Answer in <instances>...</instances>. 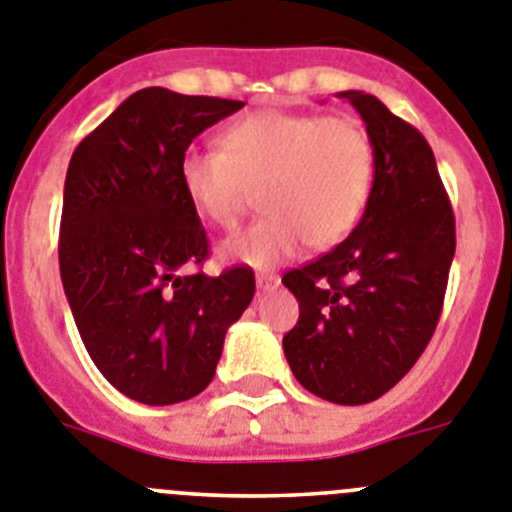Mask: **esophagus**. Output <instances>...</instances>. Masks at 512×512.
<instances>
[{
	"label": "esophagus",
	"instance_id": "obj_1",
	"mask_svg": "<svg viewBox=\"0 0 512 512\" xmlns=\"http://www.w3.org/2000/svg\"><path fill=\"white\" fill-rule=\"evenodd\" d=\"M279 276L276 274H259L256 276V287H259V292H271V289L279 287Z\"/></svg>",
	"mask_w": 512,
	"mask_h": 512
}]
</instances>
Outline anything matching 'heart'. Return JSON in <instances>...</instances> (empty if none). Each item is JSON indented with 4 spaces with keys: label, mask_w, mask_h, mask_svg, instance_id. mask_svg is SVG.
<instances>
[{
    "label": "heart",
    "mask_w": 512,
    "mask_h": 512,
    "mask_svg": "<svg viewBox=\"0 0 512 512\" xmlns=\"http://www.w3.org/2000/svg\"><path fill=\"white\" fill-rule=\"evenodd\" d=\"M177 177L192 210L223 231L259 190L264 215L228 238L220 256L269 269L304 243L330 248L353 231L373 192L375 149L353 116L266 109L233 121L220 149H187Z\"/></svg>",
    "instance_id": "heart-1"
}]
</instances>
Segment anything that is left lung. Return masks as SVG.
<instances>
[{
  "label": "left lung",
  "mask_w": 512,
  "mask_h": 512,
  "mask_svg": "<svg viewBox=\"0 0 512 512\" xmlns=\"http://www.w3.org/2000/svg\"><path fill=\"white\" fill-rule=\"evenodd\" d=\"M340 96L373 139V192L340 246L281 279L299 302L284 355L309 393L360 406L391 391L429 345L457 236L424 134L370 93Z\"/></svg>",
  "instance_id": "1"
}]
</instances>
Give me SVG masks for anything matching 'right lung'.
Returning a JSON list of instances; mask_svg holds the SVG:
<instances>
[{"mask_svg": "<svg viewBox=\"0 0 512 512\" xmlns=\"http://www.w3.org/2000/svg\"><path fill=\"white\" fill-rule=\"evenodd\" d=\"M243 106L142 88L70 157L58 241L65 297L103 378L147 406L208 388L225 332L256 292L248 266L190 271L208 259V236L177 177L192 139Z\"/></svg>", "mask_w": 512, "mask_h": 512, "instance_id": "right-lung-1", "label": "right lung"}]
</instances>
